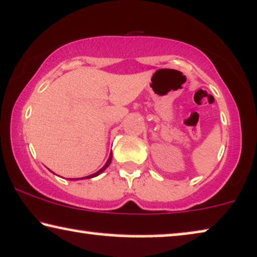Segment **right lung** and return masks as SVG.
Returning a JSON list of instances; mask_svg holds the SVG:
<instances>
[{"mask_svg": "<svg viewBox=\"0 0 257 257\" xmlns=\"http://www.w3.org/2000/svg\"><path fill=\"white\" fill-rule=\"evenodd\" d=\"M111 161H112V151H111V153H110V157H108V159H107V161H106V164L104 165L103 167L100 168L99 171H97L96 173H93V174H90V175H87V177H84V178H71L70 179V180H84V179H91V178H94V177H97V175H99V174H101L103 173V172L106 170V168L108 167V165L111 164Z\"/></svg>", "mask_w": 257, "mask_h": 257, "instance_id": "add662e5", "label": "right lung"}]
</instances>
